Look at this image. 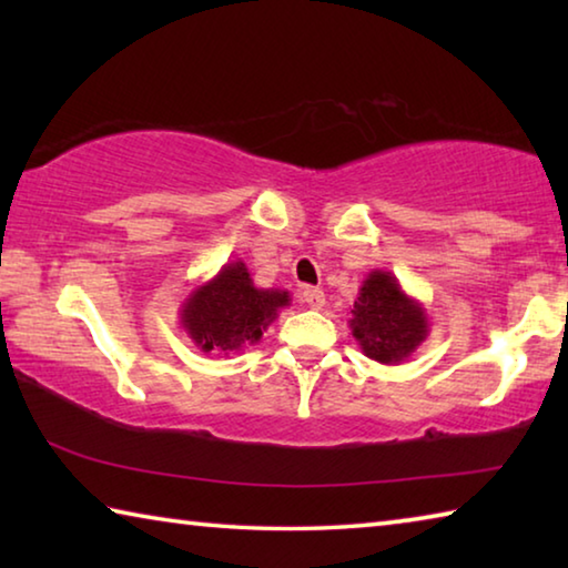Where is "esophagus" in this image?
I'll return each instance as SVG.
<instances>
[{
  "mask_svg": "<svg viewBox=\"0 0 568 568\" xmlns=\"http://www.w3.org/2000/svg\"><path fill=\"white\" fill-rule=\"evenodd\" d=\"M303 301L307 307H313V311H321V307L325 305V293L321 291V287H305Z\"/></svg>",
  "mask_w": 568,
  "mask_h": 568,
  "instance_id": "1",
  "label": "esophagus"
}]
</instances>
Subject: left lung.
I'll use <instances>...</instances> for the list:
<instances>
[{"instance_id": "8db88e82", "label": "left lung", "mask_w": 568, "mask_h": 568, "mask_svg": "<svg viewBox=\"0 0 568 568\" xmlns=\"http://www.w3.org/2000/svg\"><path fill=\"white\" fill-rule=\"evenodd\" d=\"M353 338L363 355L383 365H400L428 338V313L416 297L403 291L396 275L371 271L351 307Z\"/></svg>"}]
</instances>
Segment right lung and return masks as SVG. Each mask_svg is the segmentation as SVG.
Wrapping results in <instances>:
<instances>
[{"mask_svg":"<svg viewBox=\"0 0 568 568\" xmlns=\"http://www.w3.org/2000/svg\"><path fill=\"white\" fill-rule=\"evenodd\" d=\"M291 305V293L281 287H257L243 261L225 263L195 285L182 301L178 318L187 338L203 353H237L263 338L277 313Z\"/></svg>","mask_w":568,"mask_h":568,"instance_id":"1","label":"right lung"}]
</instances>
